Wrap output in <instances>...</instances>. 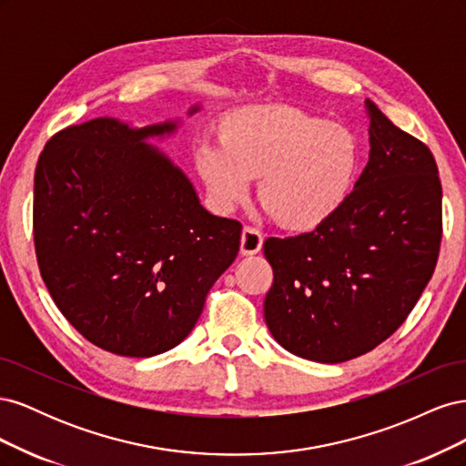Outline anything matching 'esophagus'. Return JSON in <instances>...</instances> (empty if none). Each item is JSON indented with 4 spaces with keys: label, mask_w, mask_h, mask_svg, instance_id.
Returning <instances> with one entry per match:
<instances>
[{
    "label": "esophagus",
    "mask_w": 466,
    "mask_h": 466,
    "mask_svg": "<svg viewBox=\"0 0 466 466\" xmlns=\"http://www.w3.org/2000/svg\"><path fill=\"white\" fill-rule=\"evenodd\" d=\"M262 243H264V238L257 229L245 228L241 233V255L243 257L258 255V252L262 250Z\"/></svg>",
    "instance_id": "34e87169"
}]
</instances>
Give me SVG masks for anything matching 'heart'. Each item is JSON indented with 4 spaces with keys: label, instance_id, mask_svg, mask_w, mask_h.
<instances>
[{
    "label": "heart",
    "instance_id": "b5f03b06",
    "mask_svg": "<svg viewBox=\"0 0 466 466\" xmlns=\"http://www.w3.org/2000/svg\"><path fill=\"white\" fill-rule=\"evenodd\" d=\"M361 159L346 126L289 106H255L221 122L219 146L196 151V168L221 209L245 200L258 178V202L279 228L311 233L348 204Z\"/></svg>",
    "mask_w": 466,
    "mask_h": 466
}]
</instances>
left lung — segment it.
<instances>
[{"mask_svg":"<svg viewBox=\"0 0 466 466\" xmlns=\"http://www.w3.org/2000/svg\"><path fill=\"white\" fill-rule=\"evenodd\" d=\"M370 161L322 228L268 238L274 284L264 319L293 356L342 363L397 330L428 286L441 243V182L431 151L375 103Z\"/></svg>","mask_w":466,"mask_h":466,"instance_id":"obj_1","label":"left lung"}]
</instances>
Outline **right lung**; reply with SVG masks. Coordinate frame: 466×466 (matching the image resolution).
<instances>
[{"mask_svg":"<svg viewBox=\"0 0 466 466\" xmlns=\"http://www.w3.org/2000/svg\"><path fill=\"white\" fill-rule=\"evenodd\" d=\"M178 128V118L144 128L93 118L52 136L36 165L42 279L79 334L126 358L185 340L241 245V223L211 216L185 171L149 144Z\"/></svg>","mask_w":466,"mask_h":466,"instance_id":"obj_1","label":"right lung"}]
</instances>
